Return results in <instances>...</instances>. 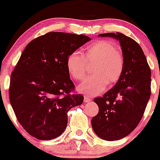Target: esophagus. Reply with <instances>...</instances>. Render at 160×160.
Instances as JSON below:
<instances>
[{"label": "esophagus", "instance_id": "esophagus-1", "mask_svg": "<svg viewBox=\"0 0 160 160\" xmlns=\"http://www.w3.org/2000/svg\"><path fill=\"white\" fill-rule=\"evenodd\" d=\"M90 101H91V99H90V98H88V97H84V99H83V101H84L85 103L90 102Z\"/></svg>", "mask_w": 160, "mask_h": 160}]
</instances>
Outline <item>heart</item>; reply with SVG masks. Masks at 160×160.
Here are the masks:
<instances>
[{"label":"heart","instance_id":"obj_1","mask_svg":"<svg viewBox=\"0 0 160 160\" xmlns=\"http://www.w3.org/2000/svg\"><path fill=\"white\" fill-rule=\"evenodd\" d=\"M95 63L92 69L93 76L87 78L77 88L87 97H94L104 91L108 86L120 80L124 70V58L114 43L107 40L97 42L87 48L84 54L71 53L67 59V69L76 80L85 77L88 64Z\"/></svg>","mask_w":160,"mask_h":160}]
</instances>
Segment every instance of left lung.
I'll return each instance as SVG.
<instances>
[{
  "label": "left lung",
  "mask_w": 160,
  "mask_h": 160,
  "mask_svg": "<svg viewBox=\"0 0 160 160\" xmlns=\"http://www.w3.org/2000/svg\"><path fill=\"white\" fill-rule=\"evenodd\" d=\"M98 36L118 40L125 62L120 80L93 100L99 108L91 120L93 132L102 139L114 141L129 135L141 121L151 95V70L142 48L130 37L120 32Z\"/></svg>",
  "instance_id": "obj_1"
}]
</instances>
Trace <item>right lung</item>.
<instances>
[{
    "mask_svg": "<svg viewBox=\"0 0 160 160\" xmlns=\"http://www.w3.org/2000/svg\"><path fill=\"white\" fill-rule=\"evenodd\" d=\"M91 40L84 35L53 32L31 41L11 72L9 98L19 123L29 135L50 140L62 135L67 112L83 101L71 94L67 59Z\"/></svg>",
    "mask_w": 160,
    "mask_h": 160,
    "instance_id": "obj_1",
    "label": "right lung"
}]
</instances>
